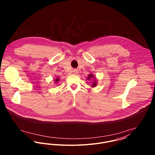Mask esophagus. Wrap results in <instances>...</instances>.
Instances as JSON below:
<instances>
[{
    "mask_svg": "<svg viewBox=\"0 0 155 155\" xmlns=\"http://www.w3.org/2000/svg\"><path fill=\"white\" fill-rule=\"evenodd\" d=\"M73 71H74V74H78V70H77V69H74V70H73Z\"/></svg>",
    "mask_w": 155,
    "mask_h": 155,
    "instance_id": "obj_1",
    "label": "esophagus"
}]
</instances>
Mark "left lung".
Segmentation results:
<instances>
[{"mask_svg":"<svg viewBox=\"0 0 155 155\" xmlns=\"http://www.w3.org/2000/svg\"><path fill=\"white\" fill-rule=\"evenodd\" d=\"M87 79H88V81H90V80H91V79H93L92 84V85H91V87H92L94 88L95 87H96V86H97V79H96L95 76H94L93 74H92V73L89 74L88 76V78H87Z\"/></svg>","mask_w":155,"mask_h":155,"instance_id":"8db88e82","label":"left lung"}]
</instances>
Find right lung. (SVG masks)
<instances>
[{
  "label": "right lung",
  "instance_id": "1",
  "mask_svg": "<svg viewBox=\"0 0 155 155\" xmlns=\"http://www.w3.org/2000/svg\"><path fill=\"white\" fill-rule=\"evenodd\" d=\"M59 81H60V79H59V78H57L55 79V80L54 81V82H55V84H57V82H59Z\"/></svg>",
  "mask_w": 155,
  "mask_h": 155
}]
</instances>
